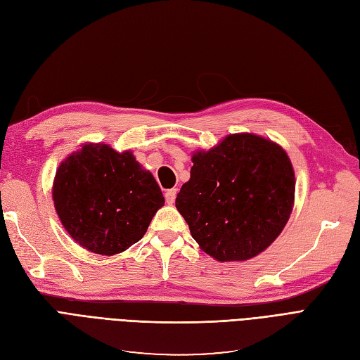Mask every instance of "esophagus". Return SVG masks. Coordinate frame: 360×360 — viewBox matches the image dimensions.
Instances as JSON below:
<instances>
[{
  "label": "esophagus",
  "instance_id": "obj_1",
  "mask_svg": "<svg viewBox=\"0 0 360 360\" xmlns=\"http://www.w3.org/2000/svg\"><path fill=\"white\" fill-rule=\"evenodd\" d=\"M176 197H177V189H169L165 192V200L168 204H172L176 201Z\"/></svg>",
  "mask_w": 360,
  "mask_h": 360
}]
</instances>
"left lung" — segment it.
<instances>
[{"label": "left lung", "mask_w": 360, "mask_h": 360, "mask_svg": "<svg viewBox=\"0 0 360 360\" xmlns=\"http://www.w3.org/2000/svg\"><path fill=\"white\" fill-rule=\"evenodd\" d=\"M192 162L176 207L204 252L217 261H245L274 243L294 201L285 151L261 136L237 134L195 153Z\"/></svg>", "instance_id": "left-lung-1"}]
</instances>
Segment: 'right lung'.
Wrapping results in <instances>:
<instances>
[{"instance_id": "1", "label": "right lung", "mask_w": 360, "mask_h": 360, "mask_svg": "<svg viewBox=\"0 0 360 360\" xmlns=\"http://www.w3.org/2000/svg\"><path fill=\"white\" fill-rule=\"evenodd\" d=\"M61 224L76 243L114 255L141 240L165 202L153 174L130 151L85 144L57 169L52 189Z\"/></svg>"}]
</instances>
